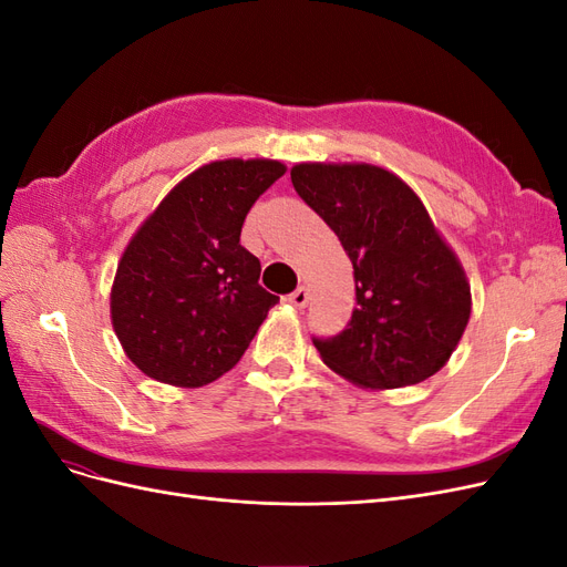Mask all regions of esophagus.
Instances as JSON below:
<instances>
[{
    "label": "esophagus",
    "mask_w": 567,
    "mask_h": 567,
    "mask_svg": "<svg viewBox=\"0 0 567 567\" xmlns=\"http://www.w3.org/2000/svg\"><path fill=\"white\" fill-rule=\"evenodd\" d=\"M288 302L293 305V307H298V310H302V307H305L307 302H310V290H307L305 286H298V288L293 290V293L288 296Z\"/></svg>",
    "instance_id": "esophagus-1"
}]
</instances>
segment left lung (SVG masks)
I'll return each instance as SVG.
<instances>
[{
    "label": "left lung",
    "mask_w": 567,
    "mask_h": 567,
    "mask_svg": "<svg viewBox=\"0 0 567 567\" xmlns=\"http://www.w3.org/2000/svg\"><path fill=\"white\" fill-rule=\"evenodd\" d=\"M290 182L354 269L346 331L312 338L323 364L373 390L431 379L466 329L471 286L421 198L388 169L359 163H300Z\"/></svg>",
    "instance_id": "left-lung-1"
}]
</instances>
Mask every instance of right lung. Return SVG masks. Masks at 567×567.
I'll use <instances>...</instances> for the list:
<instances>
[{
	"mask_svg": "<svg viewBox=\"0 0 567 567\" xmlns=\"http://www.w3.org/2000/svg\"><path fill=\"white\" fill-rule=\"evenodd\" d=\"M286 173L277 161H217L182 179L134 234L111 290L113 329L151 379L200 388L248 350L277 296L241 244L252 203Z\"/></svg>",
	"mask_w": 567,
	"mask_h": 567,
	"instance_id": "obj_1",
	"label": "right lung"
}]
</instances>
